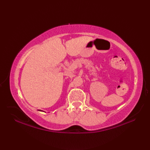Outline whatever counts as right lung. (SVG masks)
<instances>
[{"mask_svg": "<svg viewBox=\"0 0 150 150\" xmlns=\"http://www.w3.org/2000/svg\"><path fill=\"white\" fill-rule=\"evenodd\" d=\"M39 111H42V110H39Z\"/></svg>", "mask_w": 150, "mask_h": 150, "instance_id": "right-lung-1", "label": "right lung"}]
</instances>
